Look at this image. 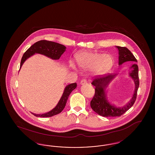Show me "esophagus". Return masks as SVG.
<instances>
[{"mask_svg":"<svg viewBox=\"0 0 155 155\" xmlns=\"http://www.w3.org/2000/svg\"><path fill=\"white\" fill-rule=\"evenodd\" d=\"M87 83V80L86 79H82L80 82L81 85H84V84H86Z\"/></svg>","mask_w":155,"mask_h":155,"instance_id":"1","label":"esophagus"}]
</instances>
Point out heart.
I'll list each match as a JSON object with an SVG mask.
<instances>
[{
    "instance_id": "obj_1",
    "label": "heart",
    "mask_w": 155,
    "mask_h": 155,
    "mask_svg": "<svg viewBox=\"0 0 155 155\" xmlns=\"http://www.w3.org/2000/svg\"><path fill=\"white\" fill-rule=\"evenodd\" d=\"M75 59L78 66L80 68L82 69L90 68L93 73L96 74H102L105 72L111 62V58L108 54H101L96 52L89 51L78 53L76 55Z\"/></svg>"
}]
</instances>
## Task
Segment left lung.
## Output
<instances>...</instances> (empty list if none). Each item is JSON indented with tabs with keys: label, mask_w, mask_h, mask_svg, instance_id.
<instances>
[{
	"label": "left lung",
	"mask_w": 155,
	"mask_h": 155,
	"mask_svg": "<svg viewBox=\"0 0 155 155\" xmlns=\"http://www.w3.org/2000/svg\"><path fill=\"white\" fill-rule=\"evenodd\" d=\"M116 47L118 50L119 65H121L125 62H130L133 64L130 67L131 71L129 74L134 81L135 89L133 97L130 101L122 107H117L108 102L104 92L105 88L107 87L111 80L114 78L116 74L113 75L109 73L95 76V78L91 82V84L95 87V93L91 101V107L97 114L103 117H118L129 110L136 101L137 91L140 85L138 67L135 63V62H137V59L131 51L127 48L121 46Z\"/></svg>",
	"instance_id": "8db88e82"
}]
</instances>
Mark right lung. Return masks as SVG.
Returning <instances> with one entry per match:
<instances>
[{"instance_id":"add662e5","label":"right lung","mask_w":155,"mask_h":155,"mask_svg":"<svg viewBox=\"0 0 155 155\" xmlns=\"http://www.w3.org/2000/svg\"><path fill=\"white\" fill-rule=\"evenodd\" d=\"M65 46L52 41L41 40L38 41L32 45L22 56L20 63V68L22 66L24 62L35 53H39L45 55L50 58L54 60H58L61 54L66 51ZM77 87V84L73 83L69 84L65 88L63 94L61 96L57 106L51 111L43 114H36L32 113L36 117H49L61 113L65 107L67 101L71 92Z\"/></svg>"}]
</instances>
